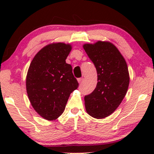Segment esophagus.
I'll list each match as a JSON object with an SVG mask.
<instances>
[{
    "mask_svg": "<svg viewBox=\"0 0 154 154\" xmlns=\"http://www.w3.org/2000/svg\"><path fill=\"white\" fill-rule=\"evenodd\" d=\"M83 81V78H79V79H78V81H79V83L80 84L82 83V81Z\"/></svg>",
    "mask_w": 154,
    "mask_h": 154,
    "instance_id": "1",
    "label": "esophagus"
}]
</instances>
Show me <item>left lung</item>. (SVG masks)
<instances>
[{
	"mask_svg": "<svg viewBox=\"0 0 154 154\" xmlns=\"http://www.w3.org/2000/svg\"><path fill=\"white\" fill-rule=\"evenodd\" d=\"M83 48L97 73L96 88L84 97L86 111L95 119H104L119 107L127 93L130 83L127 63L110 42L84 44Z\"/></svg>",
	"mask_w": 154,
	"mask_h": 154,
	"instance_id": "8db88e82",
	"label": "left lung"
}]
</instances>
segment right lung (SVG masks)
I'll return each mask as SVG.
<instances>
[{"label":"right lung","instance_id":"obj_1","mask_svg":"<svg viewBox=\"0 0 154 154\" xmlns=\"http://www.w3.org/2000/svg\"><path fill=\"white\" fill-rule=\"evenodd\" d=\"M70 44L55 43L42 48L31 61L26 86L34 110L48 121L57 119L64 112L70 94L79 87L72 67L66 59Z\"/></svg>","mask_w":154,"mask_h":154}]
</instances>
